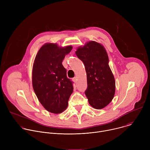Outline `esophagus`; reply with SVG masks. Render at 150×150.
<instances>
[{"instance_id":"esophagus-1","label":"esophagus","mask_w":150,"mask_h":150,"mask_svg":"<svg viewBox=\"0 0 150 150\" xmlns=\"http://www.w3.org/2000/svg\"><path fill=\"white\" fill-rule=\"evenodd\" d=\"M72 79H73V81H74L75 82H77V77H76V76L74 77Z\"/></svg>"}]
</instances>
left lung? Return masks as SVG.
<instances>
[{
  "mask_svg": "<svg viewBox=\"0 0 150 150\" xmlns=\"http://www.w3.org/2000/svg\"><path fill=\"white\" fill-rule=\"evenodd\" d=\"M87 73V88L85 91L89 104L96 109L108 105L114 97L115 80L109 65V57L104 47L90 41L76 52Z\"/></svg>",
  "mask_w": 150,
  "mask_h": 150,
  "instance_id": "left-lung-1",
  "label": "left lung"
}]
</instances>
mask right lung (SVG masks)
<instances>
[{"mask_svg": "<svg viewBox=\"0 0 150 150\" xmlns=\"http://www.w3.org/2000/svg\"><path fill=\"white\" fill-rule=\"evenodd\" d=\"M72 49L71 46L60 48L56 44L47 43L40 48L34 60V91L42 105L53 113H60L67 108L73 92V82L67 78L62 63Z\"/></svg>", "mask_w": 150, "mask_h": 150, "instance_id": "add662e5", "label": "right lung"}]
</instances>
